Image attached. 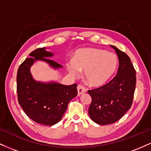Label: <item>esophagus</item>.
Here are the masks:
<instances>
[{
	"instance_id": "esophagus-1",
	"label": "esophagus",
	"mask_w": 151,
	"mask_h": 151,
	"mask_svg": "<svg viewBox=\"0 0 151 151\" xmlns=\"http://www.w3.org/2000/svg\"><path fill=\"white\" fill-rule=\"evenodd\" d=\"M86 89L84 88V86L82 85H79L77 86V91H78V96H80V95L83 94L84 93L86 92Z\"/></svg>"
}]
</instances>
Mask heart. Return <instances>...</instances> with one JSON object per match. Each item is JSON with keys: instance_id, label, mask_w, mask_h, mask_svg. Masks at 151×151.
<instances>
[{"instance_id": "heart-1", "label": "heart", "mask_w": 151, "mask_h": 151, "mask_svg": "<svg viewBox=\"0 0 151 151\" xmlns=\"http://www.w3.org/2000/svg\"><path fill=\"white\" fill-rule=\"evenodd\" d=\"M119 59L115 53L93 47L81 48L74 53L73 59L66 62L70 75L78 77L84 71L86 81L93 86L105 84L115 73Z\"/></svg>"}]
</instances>
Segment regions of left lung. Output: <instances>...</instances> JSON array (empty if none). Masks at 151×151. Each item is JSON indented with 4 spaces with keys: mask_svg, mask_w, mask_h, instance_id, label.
I'll return each mask as SVG.
<instances>
[{
    "mask_svg": "<svg viewBox=\"0 0 151 151\" xmlns=\"http://www.w3.org/2000/svg\"><path fill=\"white\" fill-rule=\"evenodd\" d=\"M111 47L119 58L116 76L108 84L88 91L91 97L89 115L93 122L100 125L113 124L129 110L136 89V71L131 59L116 47Z\"/></svg>",
    "mask_w": 151,
    "mask_h": 151,
    "instance_id": "obj_1",
    "label": "left lung"
}]
</instances>
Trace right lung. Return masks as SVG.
<instances>
[{
    "mask_svg": "<svg viewBox=\"0 0 151 151\" xmlns=\"http://www.w3.org/2000/svg\"><path fill=\"white\" fill-rule=\"evenodd\" d=\"M20 65L17 73L19 104L32 120L43 125L53 126L61 120L69 102L77 95V85L35 80L30 68L37 61L45 62L54 70L63 67L49 59L52 58L54 54L45 47L35 50Z\"/></svg>",
    "mask_w": 151,
    "mask_h": 151,
    "instance_id": "1",
    "label": "right lung"
}]
</instances>
